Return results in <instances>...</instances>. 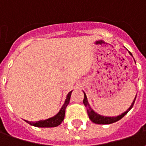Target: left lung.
I'll use <instances>...</instances> for the list:
<instances>
[{"mask_svg":"<svg viewBox=\"0 0 146 146\" xmlns=\"http://www.w3.org/2000/svg\"><path fill=\"white\" fill-rule=\"evenodd\" d=\"M130 54H131V52H129ZM132 55V54H131ZM137 96V95H136ZM136 96H135V98L134 102H133V103L131 104V106H130L128 110L126 111L125 113H123L121 115H119L118 116H116V117H107V116H100V115H98L96 113H95L92 109L90 107V105L88 104V99H87V96H86L85 93H84V100H83V103L84 105L85 106L86 109H87V113L88 114V116L90 119L92 120V122L95 123H97V124H110V123H115L116 121H118L120 119H122L123 116H125L127 113H128V111L132 107H133V106H134V103H135V99H136Z\"/></svg>","mask_w":146,"mask_h":146,"instance_id":"obj_1","label":"left lung"}]
</instances>
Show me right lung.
I'll use <instances>...</instances> for the list:
<instances>
[{"instance_id":"right-lung-1","label":"right lung","mask_w":146,"mask_h":146,"mask_svg":"<svg viewBox=\"0 0 146 146\" xmlns=\"http://www.w3.org/2000/svg\"><path fill=\"white\" fill-rule=\"evenodd\" d=\"M71 93L70 92L66 96V99L65 101V103L62 106V107L61 108L60 111L58 112L57 115H55L51 118L49 119H44V120H40V121H36V122H33V121H27L26 120L28 123H30L31 125L35 126V127H57L62 122L65 117V113H66V109L67 106L69 105L70 102V96H71Z\"/></svg>"}]
</instances>
